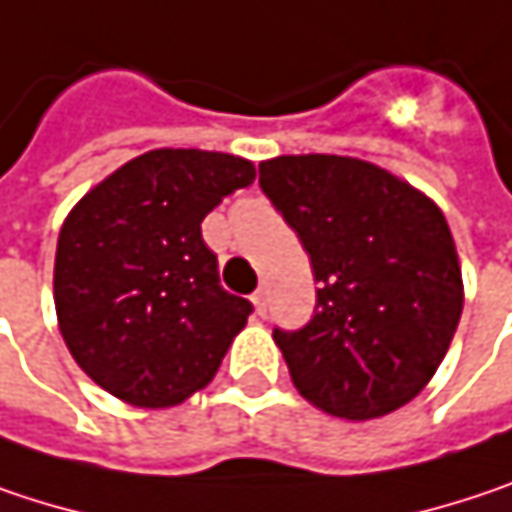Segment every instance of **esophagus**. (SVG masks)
Here are the masks:
<instances>
[{
	"label": "esophagus",
	"instance_id": "34e87169",
	"mask_svg": "<svg viewBox=\"0 0 512 512\" xmlns=\"http://www.w3.org/2000/svg\"><path fill=\"white\" fill-rule=\"evenodd\" d=\"M252 304H255V310L263 316L266 313V290L260 287V290H255V296H252Z\"/></svg>",
	"mask_w": 512,
	"mask_h": 512
}]
</instances>
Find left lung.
<instances>
[{
	"instance_id": "left-lung-1",
	"label": "left lung",
	"mask_w": 512,
	"mask_h": 512,
	"mask_svg": "<svg viewBox=\"0 0 512 512\" xmlns=\"http://www.w3.org/2000/svg\"><path fill=\"white\" fill-rule=\"evenodd\" d=\"M260 190L299 234L319 281L313 319L272 334L296 390L354 422L416 398L463 313L442 210L393 172L340 155L263 161Z\"/></svg>"
}]
</instances>
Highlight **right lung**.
<instances>
[{"label": "right lung", "instance_id": "1", "mask_svg": "<svg viewBox=\"0 0 512 512\" xmlns=\"http://www.w3.org/2000/svg\"><path fill=\"white\" fill-rule=\"evenodd\" d=\"M252 181L246 158L155 149L70 210L55 252L58 328L102 390L158 410L213 381L252 302L222 290L202 219Z\"/></svg>", "mask_w": 512, "mask_h": 512}]
</instances>
